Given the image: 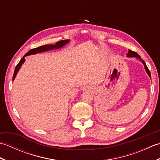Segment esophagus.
<instances>
[{
    "mask_svg": "<svg viewBox=\"0 0 160 160\" xmlns=\"http://www.w3.org/2000/svg\"><path fill=\"white\" fill-rule=\"evenodd\" d=\"M84 89L87 90V91H89V87H84Z\"/></svg>",
    "mask_w": 160,
    "mask_h": 160,
    "instance_id": "obj_1",
    "label": "esophagus"
}]
</instances>
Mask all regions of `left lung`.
<instances>
[{
    "mask_svg": "<svg viewBox=\"0 0 160 160\" xmlns=\"http://www.w3.org/2000/svg\"><path fill=\"white\" fill-rule=\"evenodd\" d=\"M127 57L128 58H136L137 59H138V60H140L141 62L143 63V64L144 65V68H145V70H146V71H147V74L148 75V76L149 77H151V73H150V71H149V69H148V67H147V66L146 65V63L144 62V61L142 60V58H141V57L138 55V54L136 53V52H132V51H131V50H128V53H127Z\"/></svg>",
    "mask_w": 160,
    "mask_h": 160,
    "instance_id": "obj_1",
    "label": "left lung"
}]
</instances>
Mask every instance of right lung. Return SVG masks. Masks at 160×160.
I'll use <instances>...</instances> for the list:
<instances>
[{"mask_svg": "<svg viewBox=\"0 0 160 160\" xmlns=\"http://www.w3.org/2000/svg\"><path fill=\"white\" fill-rule=\"evenodd\" d=\"M69 42V40H60V41L57 42L56 44H54V45H42V46H40L39 47H37V48L35 49H32L31 50H29V52L27 53L26 54H25V56H24L21 60H20V62H18V64H17L16 68H15V70H14V73H13V80L15 79L17 73H18V71H19L20 67L22 66V64L24 63V62L25 61V57L29 56V55H32V54H36V53H40V52H47V51H49V50H52L54 49H60L61 47H62L63 46H64L67 44L68 42Z\"/></svg>", "mask_w": 160, "mask_h": 160, "instance_id": "obj_1", "label": "right lung"}]
</instances>
